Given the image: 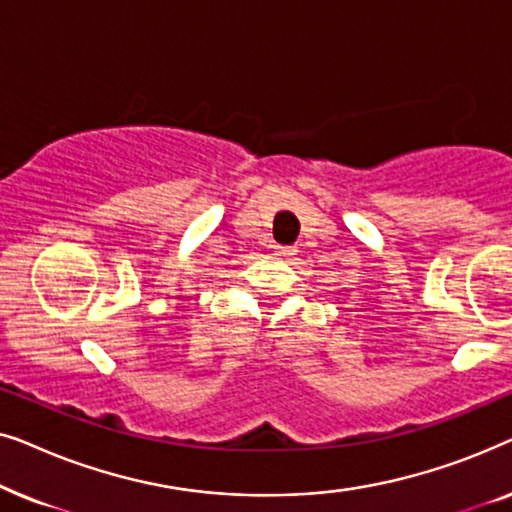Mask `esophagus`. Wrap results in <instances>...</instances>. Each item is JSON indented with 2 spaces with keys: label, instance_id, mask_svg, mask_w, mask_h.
I'll list each match as a JSON object with an SVG mask.
<instances>
[{
  "label": "esophagus",
  "instance_id": "esophagus-1",
  "mask_svg": "<svg viewBox=\"0 0 512 512\" xmlns=\"http://www.w3.org/2000/svg\"><path fill=\"white\" fill-rule=\"evenodd\" d=\"M275 256H293L296 254V247H282V244H275Z\"/></svg>",
  "mask_w": 512,
  "mask_h": 512
}]
</instances>
